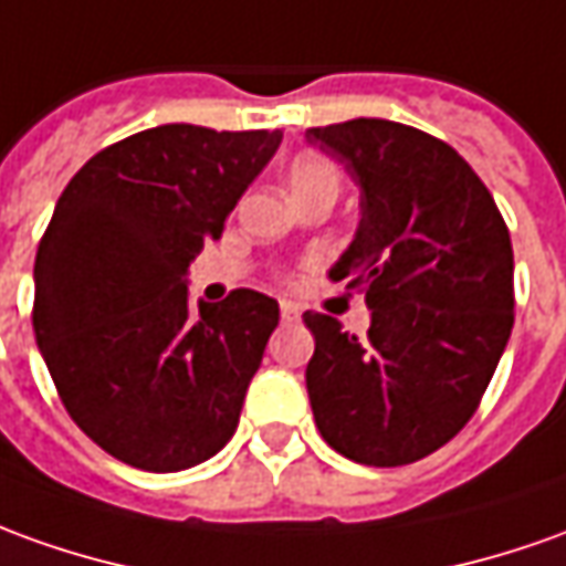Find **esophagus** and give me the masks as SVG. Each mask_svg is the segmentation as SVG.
<instances>
[{
    "label": "esophagus",
    "mask_w": 566,
    "mask_h": 566,
    "mask_svg": "<svg viewBox=\"0 0 566 566\" xmlns=\"http://www.w3.org/2000/svg\"><path fill=\"white\" fill-rule=\"evenodd\" d=\"M280 317H283V323H298L302 321V307L295 302H280Z\"/></svg>",
    "instance_id": "esophagus-1"
}]
</instances>
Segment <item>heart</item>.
<instances>
[{"label": "heart", "instance_id": "heart-1", "mask_svg": "<svg viewBox=\"0 0 566 566\" xmlns=\"http://www.w3.org/2000/svg\"><path fill=\"white\" fill-rule=\"evenodd\" d=\"M314 187H333V190H338V175H335L333 166L314 157L295 159L290 169L292 197L302 193V190H314Z\"/></svg>", "mask_w": 566, "mask_h": 566}]
</instances>
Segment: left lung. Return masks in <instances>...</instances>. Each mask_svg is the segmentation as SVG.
<instances>
[{
    "mask_svg": "<svg viewBox=\"0 0 566 566\" xmlns=\"http://www.w3.org/2000/svg\"><path fill=\"white\" fill-rule=\"evenodd\" d=\"M360 187V224L333 276L364 286L366 338L307 311L314 422L335 453L395 469L453 440L514 323L509 228L450 144L391 119L307 128Z\"/></svg>",
    "mask_w": 566,
    "mask_h": 566,
    "instance_id": "left-lung-1",
    "label": "left lung"
}]
</instances>
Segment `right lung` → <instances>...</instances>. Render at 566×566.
Listing matches in <instances>:
<instances>
[{
    "label": "right lung",
    "mask_w": 566,
    "mask_h": 566,
    "mask_svg": "<svg viewBox=\"0 0 566 566\" xmlns=\"http://www.w3.org/2000/svg\"><path fill=\"white\" fill-rule=\"evenodd\" d=\"M280 142V128H147L95 154L54 206L33 268L36 345L70 419L132 469L200 465L237 431L280 305L233 290L197 314L187 268Z\"/></svg>",
    "instance_id": "right-lung-1"
}]
</instances>
